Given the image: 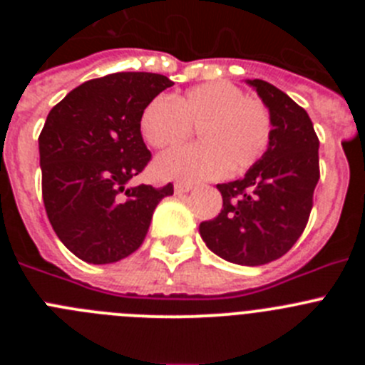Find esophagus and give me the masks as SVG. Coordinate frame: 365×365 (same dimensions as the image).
I'll use <instances>...</instances> for the list:
<instances>
[{
	"mask_svg": "<svg viewBox=\"0 0 365 365\" xmlns=\"http://www.w3.org/2000/svg\"><path fill=\"white\" fill-rule=\"evenodd\" d=\"M192 190V185H186V182H175V193H188Z\"/></svg>",
	"mask_w": 365,
	"mask_h": 365,
	"instance_id": "esophagus-1",
	"label": "esophagus"
}]
</instances>
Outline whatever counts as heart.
I'll return each mask as SVG.
<instances>
[{
  "label": "heart",
  "mask_w": 365,
  "mask_h": 365,
  "mask_svg": "<svg viewBox=\"0 0 365 365\" xmlns=\"http://www.w3.org/2000/svg\"><path fill=\"white\" fill-rule=\"evenodd\" d=\"M138 125L144 140L157 150L186 140L190 127L199 130V146L168 151L153 164L160 179L188 182L219 179L228 168L245 172L265 155L272 138L269 108L228 82L192 87L173 102L157 96L144 108Z\"/></svg>",
  "instance_id": "heart-1"
}]
</instances>
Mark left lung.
Listing matches in <instances>:
<instances>
[{"label": "left lung", "mask_w": 365, "mask_h": 365, "mask_svg": "<svg viewBox=\"0 0 365 365\" xmlns=\"http://www.w3.org/2000/svg\"><path fill=\"white\" fill-rule=\"evenodd\" d=\"M245 82L272 115V138L245 177L217 185L222 210L201 222L199 234L215 256L259 267L289 252L307 225L320 179V140L291 96L265 80Z\"/></svg>", "instance_id": "left-lung-1"}]
</instances>
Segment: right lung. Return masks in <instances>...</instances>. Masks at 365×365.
I'll list each match as a JSON object with an SVG mask.
<instances>
[{
    "instance_id": "1",
    "label": "right lung",
    "mask_w": 365,
    "mask_h": 365,
    "mask_svg": "<svg viewBox=\"0 0 365 365\" xmlns=\"http://www.w3.org/2000/svg\"><path fill=\"white\" fill-rule=\"evenodd\" d=\"M173 82L155 73H115L82 83L47 115L40 146L47 217L71 252L93 265L133 254L173 185L130 186L151 153L144 108Z\"/></svg>"
}]
</instances>
